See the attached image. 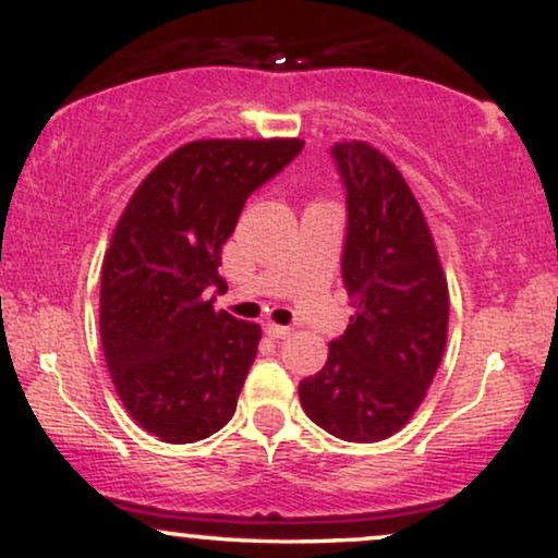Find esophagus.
Here are the masks:
<instances>
[{
	"instance_id": "esophagus-1",
	"label": "esophagus",
	"mask_w": 558,
	"mask_h": 558,
	"mask_svg": "<svg viewBox=\"0 0 558 558\" xmlns=\"http://www.w3.org/2000/svg\"><path fill=\"white\" fill-rule=\"evenodd\" d=\"M265 332L270 335V338H275V340H286V338H291V327H286V325H275V322H267V325H265Z\"/></svg>"
}]
</instances>
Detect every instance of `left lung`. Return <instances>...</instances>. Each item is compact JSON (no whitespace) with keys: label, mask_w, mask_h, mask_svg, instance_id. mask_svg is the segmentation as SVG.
Masks as SVG:
<instances>
[{"label":"left lung","mask_w":558,"mask_h":558,"mask_svg":"<svg viewBox=\"0 0 558 558\" xmlns=\"http://www.w3.org/2000/svg\"><path fill=\"white\" fill-rule=\"evenodd\" d=\"M332 158L345 184L343 283L355 314L299 398L327 434L381 441L413 418L441 364L447 275L398 166L364 140H340Z\"/></svg>","instance_id":"8db88e82"}]
</instances>
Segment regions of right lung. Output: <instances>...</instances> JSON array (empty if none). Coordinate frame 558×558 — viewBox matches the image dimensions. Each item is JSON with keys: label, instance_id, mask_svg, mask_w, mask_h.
Listing matches in <instances>:
<instances>
[{"label": "right lung", "instance_id": "right-lung-1", "mask_svg": "<svg viewBox=\"0 0 558 558\" xmlns=\"http://www.w3.org/2000/svg\"><path fill=\"white\" fill-rule=\"evenodd\" d=\"M304 140H194L143 179L100 272V343L119 400L147 434L190 445L236 411L259 325L215 312L220 250L246 197Z\"/></svg>", "mask_w": 558, "mask_h": 558}]
</instances>
